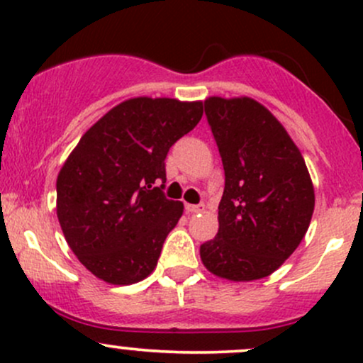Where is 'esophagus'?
Instances as JSON below:
<instances>
[{
  "mask_svg": "<svg viewBox=\"0 0 363 363\" xmlns=\"http://www.w3.org/2000/svg\"><path fill=\"white\" fill-rule=\"evenodd\" d=\"M205 210V205H189V203H186V212L189 213H198V212H203Z\"/></svg>",
  "mask_w": 363,
  "mask_h": 363,
  "instance_id": "obj_1",
  "label": "esophagus"
}]
</instances>
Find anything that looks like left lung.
I'll return each mask as SVG.
<instances>
[{
	"label": "left lung",
	"mask_w": 363,
	"mask_h": 363,
	"mask_svg": "<svg viewBox=\"0 0 363 363\" xmlns=\"http://www.w3.org/2000/svg\"><path fill=\"white\" fill-rule=\"evenodd\" d=\"M225 188L218 233L200 246L203 265L234 282L270 276L298 248L315 193L300 150L282 123L252 98L205 99Z\"/></svg>",
	"instance_id": "8db88e82"
}]
</instances>
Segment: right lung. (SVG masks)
Masks as SVG:
<instances>
[{"label":"right lung","instance_id":"add662e5","mask_svg":"<svg viewBox=\"0 0 363 363\" xmlns=\"http://www.w3.org/2000/svg\"><path fill=\"white\" fill-rule=\"evenodd\" d=\"M201 101L139 96L86 130L57 179V215L82 265L108 284L127 286L157 267L184 205L167 200L170 146L201 121Z\"/></svg>","mask_w":363,"mask_h":363}]
</instances>
